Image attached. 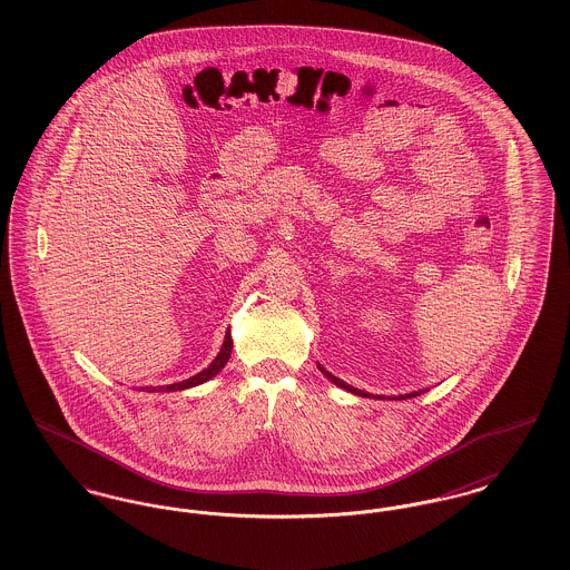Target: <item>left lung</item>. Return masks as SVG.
I'll list each match as a JSON object with an SVG mask.
<instances>
[{
  "mask_svg": "<svg viewBox=\"0 0 570 570\" xmlns=\"http://www.w3.org/2000/svg\"><path fill=\"white\" fill-rule=\"evenodd\" d=\"M318 370L325 374L326 379L331 380L335 386H340V389H344V391H348V393H353V395H358V397H376V400H384V395H372V393H365V391H361V389H354L353 384H346L344 380L335 379L331 372H326L323 365H318ZM428 389H423V391H414V393H406V395H395V397H389V400H410V397H416V395H421V393H425Z\"/></svg>",
  "mask_w": 570,
  "mask_h": 570,
  "instance_id": "left-lung-1",
  "label": "left lung"
}]
</instances>
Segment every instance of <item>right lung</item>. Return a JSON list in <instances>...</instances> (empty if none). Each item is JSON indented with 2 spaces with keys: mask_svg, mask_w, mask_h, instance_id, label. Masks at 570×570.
<instances>
[{
  "mask_svg": "<svg viewBox=\"0 0 570 570\" xmlns=\"http://www.w3.org/2000/svg\"><path fill=\"white\" fill-rule=\"evenodd\" d=\"M230 353H233V337H230V328H228L226 335H224V344H222V348H219L216 358L209 363V367H205L203 372H198V374L191 376V379L181 380V382H175V384H166V386H154V389H149V391H151V393H154V391L170 393V391H184V389L198 386V384L214 379V376H217V374L224 370V365H226L228 358H230ZM142 391H145V389H142Z\"/></svg>",
  "mask_w": 570,
  "mask_h": 570,
  "instance_id": "right-lung-1",
  "label": "right lung"
}]
</instances>
